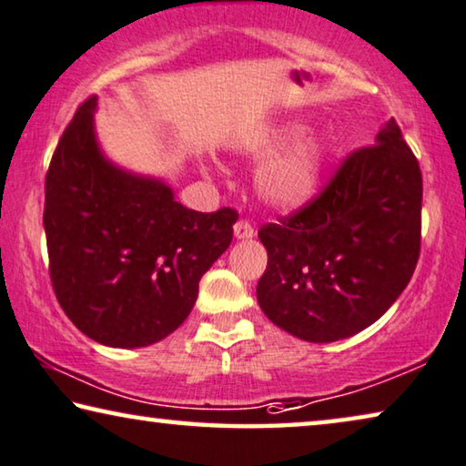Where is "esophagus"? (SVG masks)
<instances>
[{"instance_id": "obj_1", "label": "esophagus", "mask_w": 466, "mask_h": 466, "mask_svg": "<svg viewBox=\"0 0 466 466\" xmlns=\"http://www.w3.org/2000/svg\"><path fill=\"white\" fill-rule=\"evenodd\" d=\"M234 236L238 240H245V238H253L255 236V228L251 226V221L247 219H238L234 224Z\"/></svg>"}]
</instances>
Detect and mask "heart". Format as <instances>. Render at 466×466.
Segmentation results:
<instances>
[{"label":"heart","mask_w":466,"mask_h":466,"mask_svg":"<svg viewBox=\"0 0 466 466\" xmlns=\"http://www.w3.org/2000/svg\"><path fill=\"white\" fill-rule=\"evenodd\" d=\"M305 134L303 123L289 121L247 146V157L255 163L269 161L257 179V192L274 209H301L320 188L329 148L318 136Z\"/></svg>","instance_id":"1"}]
</instances>
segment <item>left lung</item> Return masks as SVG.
Segmentation results:
<instances>
[{
	"label": "left lung",
	"mask_w": 466,
	"mask_h": 466,
	"mask_svg": "<svg viewBox=\"0 0 466 466\" xmlns=\"http://www.w3.org/2000/svg\"><path fill=\"white\" fill-rule=\"evenodd\" d=\"M420 209V167L391 119L377 144L343 158L316 198L261 226L263 314L311 343L339 341L377 322L414 274Z\"/></svg>",
	"instance_id": "left-lung-1"
}]
</instances>
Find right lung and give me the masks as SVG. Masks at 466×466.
<instances>
[{
	"instance_id": "right-lung-1",
	"label": "right lung",
	"mask_w": 466,
	"mask_h": 466,
	"mask_svg": "<svg viewBox=\"0 0 466 466\" xmlns=\"http://www.w3.org/2000/svg\"><path fill=\"white\" fill-rule=\"evenodd\" d=\"M94 108L89 96L46 173L50 280L83 335L131 350L161 341L188 318L200 276L230 247L238 213L192 211L158 179L108 163Z\"/></svg>"
}]
</instances>
